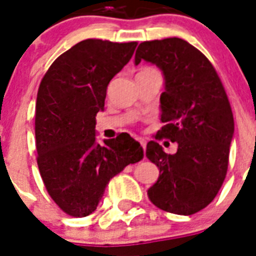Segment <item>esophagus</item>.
Listing matches in <instances>:
<instances>
[{"instance_id": "obj_1", "label": "esophagus", "mask_w": 256, "mask_h": 256, "mask_svg": "<svg viewBox=\"0 0 256 256\" xmlns=\"http://www.w3.org/2000/svg\"><path fill=\"white\" fill-rule=\"evenodd\" d=\"M138 142H140V146H142V148H146V142H144V140H138Z\"/></svg>"}]
</instances>
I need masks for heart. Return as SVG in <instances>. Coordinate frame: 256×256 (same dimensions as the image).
Returning <instances> with one entry per match:
<instances>
[{
    "label": "heart",
    "mask_w": 256,
    "mask_h": 256,
    "mask_svg": "<svg viewBox=\"0 0 256 256\" xmlns=\"http://www.w3.org/2000/svg\"><path fill=\"white\" fill-rule=\"evenodd\" d=\"M144 70H146V69H144Z\"/></svg>",
    "instance_id": "1"
}]
</instances>
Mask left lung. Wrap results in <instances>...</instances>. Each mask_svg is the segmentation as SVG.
Wrapping results in <instances>:
<instances>
[{
  "label": "left lung",
  "mask_w": 256,
  "mask_h": 256,
  "mask_svg": "<svg viewBox=\"0 0 256 256\" xmlns=\"http://www.w3.org/2000/svg\"><path fill=\"white\" fill-rule=\"evenodd\" d=\"M142 60L156 64L164 74V126L156 140L178 144L172 156L156 140L146 146V156L160 168L148 196L160 210L195 214L214 200L226 178L234 136L226 90L208 58L180 38L142 42L136 65Z\"/></svg>",
  "instance_id": "left-lung-1"
}]
</instances>
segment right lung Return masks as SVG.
<instances>
[{
	"label": "right lung",
	"instance_id": "right-lung-1",
	"mask_svg": "<svg viewBox=\"0 0 256 256\" xmlns=\"http://www.w3.org/2000/svg\"><path fill=\"white\" fill-rule=\"evenodd\" d=\"M138 42H78L52 64L38 88L36 148L46 190L65 214L88 216L108 180L144 150L128 132L96 142V116L104 110L108 82L134 54Z\"/></svg>",
	"mask_w": 256,
	"mask_h": 256
}]
</instances>
